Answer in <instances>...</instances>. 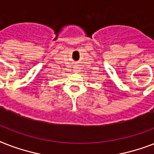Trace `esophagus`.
I'll list each match as a JSON object with an SVG mask.
<instances>
[{
    "mask_svg": "<svg viewBox=\"0 0 154 154\" xmlns=\"http://www.w3.org/2000/svg\"><path fill=\"white\" fill-rule=\"evenodd\" d=\"M74 71H78V68L74 67Z\"/></svg>",
    "mask_w": 154,
    "mask_h": 154,
    "instance_id": "obj_1",
    "label": "esophagus"
}]
</instances>
